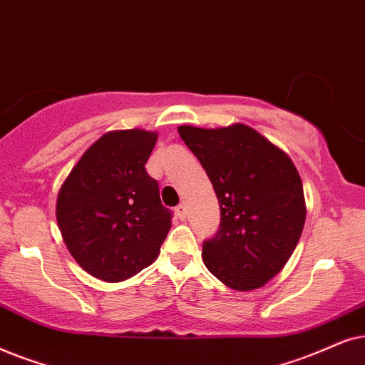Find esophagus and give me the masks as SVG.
<instances>
[{
  "label": "esophagus",
  "instance_id": "34e87169",
  "mask_svg": "<svg viewBox=\"0 0 365 365\" xmlns=\"http://www.w3.org/2000/svg\"><path fill=\"white\" fill-rule=\"evenodd\" d=\"M175 213H177V217L180 218V220H185V217H187L185 203H180V205L175 208Z\"/></svg>",
  "mask_w": 365,
  "mask_h": 365
}]
</instances>
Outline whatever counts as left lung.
I'll list each match as a JSON object with an SVG mask.
<instances>
[{
    "instance_id": "left-lung-1",
    "label": "left lung",
    "mask_w": 365,
    "mask_h": 365,
    "mask_svg": "<svg viewBox=\"0 0 365 365\" xmlns=\"http://www.w3.org/2000/svg\"><path fill=\"white\" fill-rule=\"evenodd\" d=\"M178 133L202 163L220 205V228L203 242L207 269L233 290L264 287L287 264L304 230L297 168L247 125H182Z\"/></svg>"
}]
</instances>
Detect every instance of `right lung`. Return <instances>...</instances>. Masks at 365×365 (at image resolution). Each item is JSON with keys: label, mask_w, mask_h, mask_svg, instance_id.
<instances>
[{"label": "right lung", "mask_w": 365, "mask_h": 365, "mask_svg": "<svg viewBox=\"0 0 365 365\" xmlns=\"http://www.w3.org/2000/svg\"><path fill=\"white\" fill-rule=\"evenodd\" d=\"M158 135L120 130L96 140L60 188L56 222L81 269L105 282L126 280L153 264L172 227L158 182L145 163Z\"/></svg>", "instance_id": "obj_1"}]
</instances>
